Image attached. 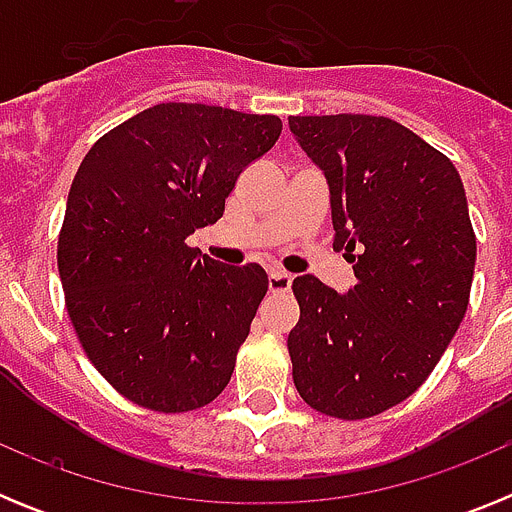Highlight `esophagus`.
Wrapping results in <instances>:
<instances>
[{"instance_id":"34e87169","label":"esophagus","mask_w":512,"mask_h":512,"mask_svg":"<svg viewBox=\"0 0 512 512\" xmlns=\"http://www.w3.org/2000/svg\"><path fill=\"white\" fill-rule=\"evenodd\" d=\"M292 287V274L282 269L269 271V292H287Z\"/></svg>"}]
</instances>
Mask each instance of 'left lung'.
Returning <instances> with one entry per match:
<instances>
[{
	"instance_id": "1",
	"label": "left lung",
	"mask_w": 512,
	"mask_h": 512,
	"mask_svg": "<svg viewBox=\"0 0 512 512\" xmlns=\"http://www.w3.org/2000/svg\"><path fill=\"white\" fill-rule=\"evenodd\" d=\"M289 130L323 171L333 248L356 277L348 292L292 282V377L318 413L372 418L418 390L464 320L477 259L467 194L449 158L390 117H289Z\"/></svg>"
}]
</instances>
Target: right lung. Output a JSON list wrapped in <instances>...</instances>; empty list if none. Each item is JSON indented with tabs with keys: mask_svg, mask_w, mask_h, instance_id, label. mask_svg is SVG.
<instances>
[{
	"mask_svg": "<svg viewBox=\"0 0 512 512\" xmlns=\"http://www.w3.org/2000/svg\"><path fill=\"white\" fill-rule=\"evenodd\" d=\"M279 133L277 115L166 102L102 135L81 161L58 274L89 361L140 408H205L230 382L269 277L187 238L223 217L235 179Z\"/></svg>",
	"mask_w": 512,
	"mask_h": 512,
	"instance_id": "add662e5",
	"label": "right lung"
}]
</instances>
